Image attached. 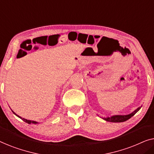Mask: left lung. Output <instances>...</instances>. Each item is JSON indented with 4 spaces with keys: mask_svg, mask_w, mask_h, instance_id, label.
Returning a JSON list of instances; mask_svg holds the SVG:
<instances>
[{
    "mask_svg": "<svg viewBox=\"0 0 154 154\" xmlns=\"http://www.w3.org/2000/svg\"><path fill=\"white\" fill-rule=\"evenodd\" d=\"M141 108L140 107H139L138 109H137L135 111H134L132 113H130V114H128V115H125V116H111V117H108V118H105L104 119L105 121H108V122H112V123H121V122H124L125 121H127V120L130 119V118L133 116L135 114V113L137 112V111L140 110Z\"/></svg>",
    "mask_w": 154,
    "mask_h": 154,
    "instance_id": "8db88e82",
    "label": "left lung"
}]
</instances>
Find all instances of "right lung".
I'll return each instance as SVG.
<instances>
[{
	"instance_id": "add662e5",
	"label": "right lung",
	"mask_w": 154,
	"mask_h": 154,
	"mask_svg": "<svg viewBox=\"0 0 154 154\" xmlns=\"http://www.w3.org/2000/svg\"><path fill=\"white\" fill-rule=\"evenodd\" d=\"M14 113V112H13ZM14 114H15V113H14ZM17 116H18L19 118H20L22 120H23V121H24V122H26V123H29V124H31V123H33V124H35V123H37V122H35V121H29V120H26V119H22V118H21L20 116H17V114H15Z\"/></svg>"
}]
</instances>
